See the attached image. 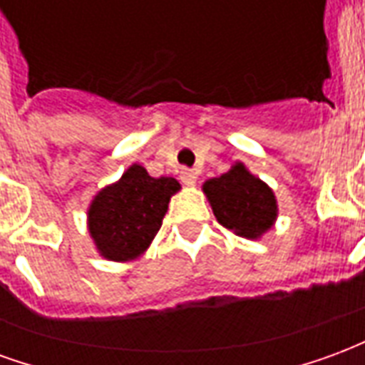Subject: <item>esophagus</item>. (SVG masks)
Masks as SVG:
<instances>
[{
    "label": "esophagus",
    "instance_id": "1",
    "mask_svg": "<svg viewBox=\"0 0 365 365\" xmlns=\"http://www.w3.org/2000/svg\"><path fill=\"white\" fill-rule=\"evenodd\" d=\"M180 178H182V182L185 183V185H195V182H197V174H195L193 170H182V172H180Z\"/></svg>",
    "mask_w": 365,
    "mask_h": 365
}]
</instances>
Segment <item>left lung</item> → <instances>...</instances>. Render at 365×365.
<instances>
[{
    "label": "left lung",
    "mask_w": 365,
    "mask_h": 365,
    "mask_svg": "<svg viewBox=\"0 0 365 365\" xmlns=\"http://www.w3.org/2000/svg\"><path fill=\"white\" fill-rule=\"evenodd\" d=\"M217 221L237 237L258 240L277 221V199L268 183L254 175L242 162L230 166L219 178L203 183Z\"/></svg>",
    "instance_id": "1"
}]
</instances>
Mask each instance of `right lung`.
<instances>
[{"instance_id": "add662e5", "label": "right lung", "mask_w": 365, "mask_h": 365, "mask_svg": "<svg viewBox=\"0 0 365 365\" xmlns=\"http://www.w3.org/2000/svg\"><path fill=\"white\" fill-rule=\"evenodd\" d=\"M180 190L175 178H152L146 168L133 164L117 182L97 191L88 207V230L99 256L111 262L143 256Z\"/></svg>"}]
</instances>
